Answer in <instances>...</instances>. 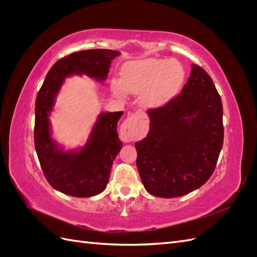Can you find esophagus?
Wrapping results in <instances>:
<instances>
[{"label":"esophagus","mask_w":257,"mask_h":257,"mask_svg":"<svg viewBox=\"0 0 257 257\" xmlns=\"http://www.w3.org/2000/svg\"><path fill=\"white\" fill-rule=\"evenodd\" d=\"M134 124H135L134 114H130L122 123L121 128H120V137L123 142L130 143V142L135 141L136 134L134 131Z\"/></svg>","instance_id":"esophagus-1"}]
</instances>
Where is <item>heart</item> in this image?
<instances>
[{
  "label": "heart",
  "instance_id": "obj_1",
  "mask_svg": "<svg viewBox=\"0 0 257 257\" xmlns=\"http://www.w3.org/2000/svg\"><path fill=\"white\" fill-rule=\"evenodd\" d=\"M184 79L182 65L176 60L145 59L128 62L120 74V87L123 91L143 94L146 107L157 108L166 104L180 89ZM114 92L121 90L114 87Z\"/></svg>",
  "mask_w": 257,
  "mask_h": 257
}]
</instances>
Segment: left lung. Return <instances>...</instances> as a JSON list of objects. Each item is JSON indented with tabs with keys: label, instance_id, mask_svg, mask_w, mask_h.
Here are the masks:
<instances>
[{
	"label": "left lung",
	"instance_id": "left-lung-1",
	"mask_svg": "<svg viewBox=\"0 0 257 257\" xmlns=\"http://www.w3.org/2000/svg\"><path fill=\"white\" fill-rule=\"evenodd\" d=\"M147 112L149 132L135 144L146 190L172 198L200 188L213 174L224 141L222 100L211 77L193 64L182 91Z\"/></svg>",
	"mask_w": 257,
	"mask_h": 257
}]
</instances>
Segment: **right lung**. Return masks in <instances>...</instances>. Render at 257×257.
<instances>
[{"mask_svg": "<svg viewBox=\"0 0 257 257\" xmlns=\"http://www.w3.org/2000/svg\"><path fill=\"white\" fill-rule=\"evenodd\" d=\"M120 52L109 49L76 51L52 65L37 93L35 102L34 145L46 180L53 189L75 197H90L103 192L109 180L112 162L122 148L116 124L123 111L99 115L88 144L78 152H63L50 137L49 119L65 77L85 74L104 80L111 60Z\"/></svg>", "mask_w": 257, "mask_h": 257, "instance_id": "right-lung-1", "label": "right lung"}]
</instances>
